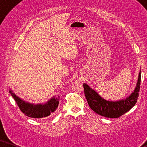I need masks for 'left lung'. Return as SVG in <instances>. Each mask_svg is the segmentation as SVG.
<instances>
[{
  "mask_svg": "<svg viewBox=\"0 0 147 147\" xmlns=\"http://www.w3.org/2000/svg\"><path fill=\"white\" fill-rule=\"evenodd\" d=\"M141 71L140 70L136 87L134 91L127 98L118 101H109L101 97L88 84H83L84 94L89 106L92 110L99 115L107 118H116L129 111L137 102L139 92Z\"/></svg>",
  "mask_w": 147,
  "mask_h": 147,
  "instance_id": "8db88e82",
  "label": "left lung"
}]
</instances>
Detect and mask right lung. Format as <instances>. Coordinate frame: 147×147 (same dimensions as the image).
<instances>
[{
  "instance_id": "right-lung-1",
  "label": "right lung",
  "mask_w": 147,
  "mask_h": 147,
  "mask_svg": "<svg viewBox=\"0 0 147 147\" xmlns=\"http://www.w3.org/2000/svg\"><path fill=\"white\" fill-rule=\"evenodd\" d=\"M9 93L14 98L20 110L27 116L33 118H41L49 116L55 112L59 105V96H56L50 98L44 104H32L20 98L14 93L12 90H9Z\"/></svg>"
}]
</instances>
